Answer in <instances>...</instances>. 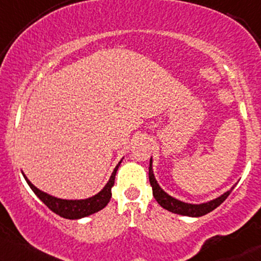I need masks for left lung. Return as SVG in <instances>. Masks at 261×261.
Here are the masks:
<instances>
[{
    "mask_svg": "<svg viewBox=\"0 0 261 261\" xmlns=\"http://www.w3.org/2000/svg\"><path fill=\"white\" fill-rule=\"evenodd\" d=\"M148 176H149L150 186H152V190H153V196H154L155 200L158 202V204L162 206V208L169 210V212L174 213V214L191 216V218H199V216H203L208 214L210 212H213V210L218 208V206L220 205V204L224 202L228 196H230L232 190H233L234 186H236V185H233V186L231 187V190H228L227 192L221 194V196L218 197V198L209 200V202L200 203V204H192V203L182 202V200L174 198V197H171L170 194L166 193L165 191L159 186L158 181L155 180L154 172H153L152 158H150L149 161Z\"/></svg>",
    "mask_w": 261,
    "mask_h": 261,
    "instance_id": "obj_1",
    "label": "left lung"
}]
</instances>
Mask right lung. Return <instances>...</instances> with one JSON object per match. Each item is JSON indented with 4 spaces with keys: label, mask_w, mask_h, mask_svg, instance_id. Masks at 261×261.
<instances>
[{
    "label": "right lung",
    "mask_w": 261,
    "mask_h": 261,
    "mask_svg": "<svg viewBox=\"0 0 261 261\" xmlns=\"http://www.w3.org/2000/svg\"><path fill=\"white\" fill-rule=\"evenodd\" d=\"M121 162L122 159L118 163V165L115 166L114 170H113L111 177H109L106 186L103 187L98 193L95 194V196L86 199H62L57 198V197H53L51 194L43 192V191H41L37 187L34 186V185L29 181V178L25 176L23 171H21V174H23L25 181L28 182V185H29L31 190L34 191V193L39 197L41 202L48 206V209H51L53 213H56V214L62 216V218L64 219L77 220V219L86 218V216L95 214V213L102 210L107 204L109 203L112 197V187L114 186L115 174H117L118 168L120 166Z\"/></svg>",
    "instance_id": "obj_1"
}]
</instances>
